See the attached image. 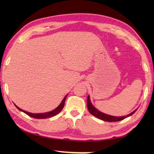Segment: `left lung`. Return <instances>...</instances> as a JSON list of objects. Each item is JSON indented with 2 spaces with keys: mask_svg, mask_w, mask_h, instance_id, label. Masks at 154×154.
<instances>
[{
  "mask_svg": "<svg viewBox=\"0 0 154 154\" xmlns=\"http://www.w3.org/2000/svg\"><path fill=\"white\" fill-rule=\"evenodd\" d=\"M87 106H88V111H89V112L91 113L92 116H94L97 118V119L102 120V121H108V122H116V121H122V120L125 119H126V118L132 116L137 111V109L136 110L133 111L132 112L129 113V114L127 116H113L106 114V113L101 112V111H99L98 109H97L95 107L92 105L91 101H90V98L89 95H88V97Z\"/></svg>",
  "mask_w": 154,
  "mask_h": 154,
  "instance_id": "8db88e82",
  "label": "left lung"
}]
</instances>
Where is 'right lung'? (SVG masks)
<instances>
[{"label":"right lung","instance_id":"right-lung-1","mask_svg":"<svg viewBox=\"0 0 154 154\" xmlns=\"http://www.w3.org/2000/svg\"><path fill=\"white\" fill-rule=\"evenodd\" d=\"M67 95H68V94H67L64 97V98L63 99V100L62 101V102L60 103V104L59 105V106L57 107L56 109H54V110H52L51 111H48V112H46V113H30V112H28V111L22 110V109L19 108V107L17 106H16L15 104H14V105H15V106L19 109V110L21 111H22V112L25 113H26V114L29 116L34 118V119H48V118H51L52 116H56L57 114H58V113H60V111L62 110V109L64 108V102H65V100H66V98Z\"/></svg>","mask_w":154,"mask_h":154}]
</instances>
